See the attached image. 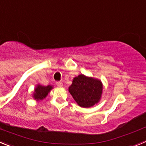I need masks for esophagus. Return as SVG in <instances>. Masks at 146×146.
<instances>
[{"mask_svg": "<svg viewBox=\"0 0 146 146\" xmlns=\"http://www.w3.org/2000/svg\"><path fill=\"white\" fill-rule=\"evenodd\" d=\"M56 85L58 86V87H62L63 86V83L62 82H56Z\"/></svg>", "mask_w": 146, "mask_h": 146, "instance_id": "34e87169", "label": "esophagus"}]
</instances>
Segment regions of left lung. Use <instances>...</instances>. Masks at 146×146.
<instances>
[{
  "mask_svg": "<svg viewBox=\"0 0 146 146\" xmlns=\"http://www.w3.org/2000/svg\"><path fill=\"white\" fill-rule=\"evenodd\" d=\"M68 91L78 106L90 108L97 104L101 100L103 84L98 78L80 74L73 78Z\"/></svg>",
  "mask_w": 146,
  "mask_h": 146,
  "instance_id": "left-lung-1",
  "label": "left lung"
}]
</instances>
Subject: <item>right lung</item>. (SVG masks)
Here are the masks:
<instances>
[{
    "mask_svg": "<svg viewBox=\"0 0 146 146\" xmlns=\"http://www.w3.org/2000/svg\"><path fill=\"white\" fill-rule=\"evenodd\" d=\"M54 87L51 85L42 86L40 84H38L35 87V91L32 94V97L36 101H42L44 98L47 97V96L48 95V93Z\"/></svg>",
    "mask_w": 146,
    "mask_h": 146,
    "instance_id": "right-lung-1",
    "label": "right lung"
}]
</instances>
